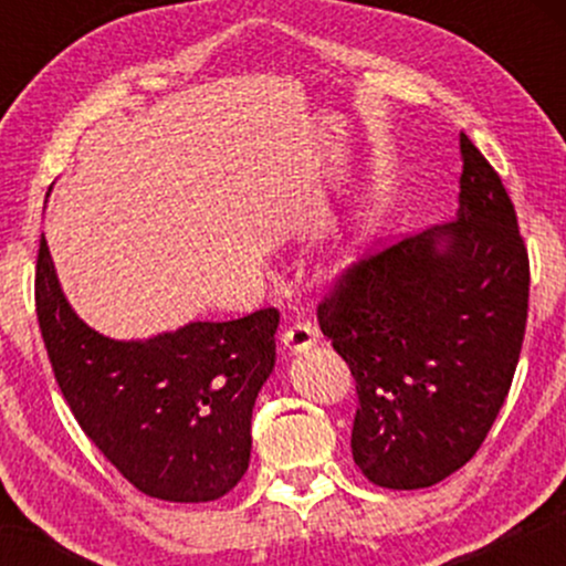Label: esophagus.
Masks as SVG:
<instances>
[{
	"instance_id": "34e87169",
	"label": "esophagus",
	"mask_w": 566,
	"mask_h": 566,
	"mask_svg": "<svg viewBox=\"0 0 566 566\" xmlns=\"http://www.w3.org/2000/svg\"><path fill=\"white\" fill-rule=\"evenodd\" d=\"M316 340H319V335H316V329L305 322L292 324V327L284 329V335H282L284 348H287L290 354H303V350L316 346Z\"/></svg>"
}]
</instances>
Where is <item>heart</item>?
<instances>
[{
	"label": "heart",
	"mask_w": 566,
	"mask_h": 566,
	"mask_svg": "<svg viewBox=\"0 0 566 566\" xmlns=\"http://www.w3.org/2000/svg\"><path fill=\"white\" fill-rule=\"evenodd\" d=\"M350 255H354V247H346V250H343V252H337V258L333 261V265H329V269L337 271V269H340V265H346L350 261Z\"/></svg>",
	"instance_id": "b5f03b06"
}]
</instances>
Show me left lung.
I'll return each mask as SVG.
<instances>
[{
  "instance_id": "left-lung-1",
  "label": "left lung",
  "mask_w": 566,
  "mask_h": 566,
  "mask_svg": "<svg viewBox=\"0 0 566 566\" xmlns=\"http://www.w3.org/2000/svg\"><path fill=\"white\" fill-rule=\"evenodd\" d=\"M460 161L452 223L361 261L319 305L359 394L354 463L388 490H423L469 463L524 340L530 263L516 212L465 133Z\"/></svg>"
}]
</instances>
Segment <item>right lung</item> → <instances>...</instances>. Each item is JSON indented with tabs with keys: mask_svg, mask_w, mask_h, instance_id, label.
<instances>
[{
	"mask_svg": "<svg viewBox=\"0 0 566 566\" xmlns=\"http://www.w3.org/2000/svg\"><path fill=\"white\" fill-rule=\"evenodd\" d=\"M36 316L82 431L143 495L207 503L250 465L252 407L276 365L274 308L116 340L71 308L42 233Z\"/></svg>",
	"mask_w": 566,
	"mask_h": 566,
	"instance_id": "obj_1",
	"label": "right lung"
}]
</instances>
